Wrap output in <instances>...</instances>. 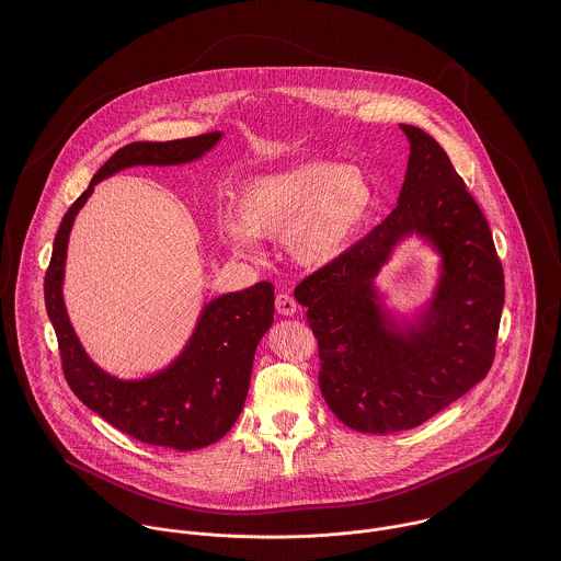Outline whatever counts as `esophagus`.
<instances>
[{"label":"esophagus","instance_id":"1","mask_svg":"<svg viewBox=\"0 0 561 561\" xmlns=\"http://www.w3.org/2000/svg\"><path fill=\"white\" fill-rule=\"evenodd\" d=\"M276 311H278L280 316H294V313L298 311L296 298H294L291 294H287V291L278 294V296H276Z\"/></svg>","mask_w":561,"mask_h":561}]
</instances>
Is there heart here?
<instances>
[{"mask_svg":"<svg viewBox=\"0 0 561 561\" xmlns=\"http://www.w3.org/2000/svg\"><path fill=\"white\" fill-rule=\"evenodd\" d=\"M374 205L369 179L354 165L298 163L248 181L238 194L236 218L218 220V236L241 256L256 254V240H285L302 265L339 256Z\"/></svg>","mask_w":561,"mask_h":561,"instance_id":"heart-1","label":"heart"}]
</instances>
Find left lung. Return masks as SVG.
<instances>
[{
    "mask_svg": "<svg viewBox=\"0 0 561 561\" xmlns=\"http://www.w3.org/2000/svg\"><path fill=\"white\" fill-rule=\"evenodd\" d=\"M401 129L410 158L398 207L294 291L318 339L323 400L367 434L412 430L483 380L505 300L503 265L467 183L432 136ZM410 232L439 248L444 276L420 323L401 331L379 311L370 283Z\"/></svg>",
    "mask_w": 561,
    "mask_h": 561,
    "instance_id": "left-lung-1",
    "label": "left lung"
}]
</instances>
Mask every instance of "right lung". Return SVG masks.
<instances>
[{
  "instance_id": "add662e5",
  "label": "right lung",
  "mask_w": 561,
  "mask_h": 561,
  "mask_svg": "<svg viewBox=\"0 0 561 561\" xmlns=\"http://www.w3.org/2000/svg\"><path fill=\"white\" fill-rule=\"evenodd\" d=\"M220 131L170 142H131L92 176L65 214L45 274V307L58 336L71 391L110 425L140 443L192 451L220 440L238 421L248 396L254 350L274 321V285L261 280L209 302L183 350L158 376L123 382L101 371L83 352L62 300L67 243L73 220L94 185L129 165H174L198 160Z\"/></svg>"
}]
</instances>
